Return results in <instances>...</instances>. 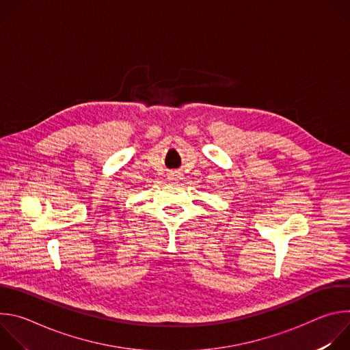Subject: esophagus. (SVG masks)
Returning a JSON list of instances; mask_svg holds the SVG:
<instances>
[{"label":"esophagus","instance_id":"obj_1","mask_svg":"<svg viewBox=\"0 0 350 350\" xmlns=\"http://www.w3.org/2000/svg\"><path fill=\"white\" fill-rule=\"evenodd\" d=\"M181 178H183V173L178 172V170H173V172H170V173L167 174V180H169V181H178V180H181Z\"/></svg>","mask_w":350,"mask_h":350}]
</instances>
